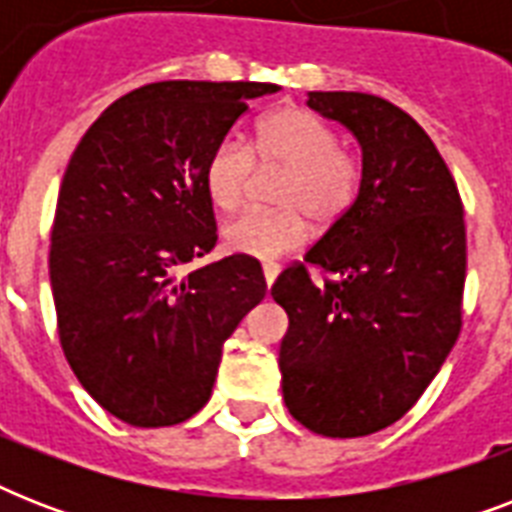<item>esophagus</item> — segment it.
<instances>
[{
  "label": "esophagus",
  "mask_w": 512,
  "mask_h": 512,
  "mask_svg": "<svg viewBox=\"0 0 512 512\" xmlns=\"http://www.w3.org/2000/svg\"><path fill=\"white\" fill-rule=\"evenodd\" d=\"M279 271H281V268L276 263H265L263 265V276H265V284H268V289H271V284L276 281Z\"/></svg>",
  "instance_id": "esophagus-1"
}]
</instances>
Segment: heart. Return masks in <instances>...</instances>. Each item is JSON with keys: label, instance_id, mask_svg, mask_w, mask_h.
I'll use <instances>...</instances> for the list:
<instances>
[{"label": "heart", "instance_id": "heart-1", "mask_svg": "<svg viewBox=\"0 0 512 512\" xmlns=\"http://www.w3.org/2000/svg\"><path fill=\"white\" fill-rule=\"evenodd\" d=\"M257 170H281L273 188L279 209L244 212L223 225V244L236 255L273 260L292 252L311 231L332 228L358 193V164L340 151L335 130L305 108H279L257 124L249 151L236 140L212 148L204 164V191L223 212L247 196Z\"/></svg>", "mask_w": 512, "mask_h": 512}]
</instances>
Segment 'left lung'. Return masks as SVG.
Returning <instances> with one entry per match:
<instances>
[{
	"label": "left lung",
	"instance_id": "left-lung-1",
	"mask_svg": "<svg viewBox=\"0 0 512 512\" xmlns=\"http://www.w3.org/2000/svg\"><path fill=\"white\" fill-rule=\"evenodd\" d=\"M361 148L350 209L271 287L287 311L279 350L289 414L329 438L369 436L425 393L462 327L465 220L428 132L366 92H308ZM308 267L341 276L316 285Z\"/></svg>",
	"mask_w": 512,
	"mask_h": 512
}]
</instances>
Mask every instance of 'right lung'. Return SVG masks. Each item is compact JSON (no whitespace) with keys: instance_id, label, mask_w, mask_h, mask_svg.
Returning a JSON list of instances; mask_svg holds the SVG:
<instances>
[{"instance_id":"right-lung-1","label":"right lung","mask_w":512,"mask_h":512,"mask_svg":"<svg viewBox=\"0 0 512 512\" xmlns=\"http://www.w3.org/2000/svg\"><path fill=\"white\" fill-rule=\"evenodd\" d=\"M265 82H156L95 119L60 183L50 284L82 388L135 428L177 425L212 396L223 342L265 297L257 260L183 273L217 241L204 164Z\"/></svg>"}]
</instances>
